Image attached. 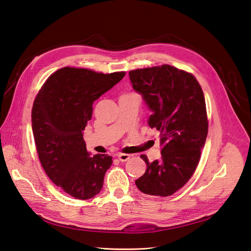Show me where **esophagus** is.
I'll list each match as a JSON object with an SVG mask.
<instances>
[{
  "instance_id": "34e87169",
  "label": "esophagus",
  "mask_w": 251,
  "mask_h": 251,
  "mask_svg": "<svg viewBox=\"0 0 251 251\" xmlns=\"http://www.w3.org/2000/svg\"><path fill=\"white\" fill-rule=\"evenodd\" d=\"M117 157H118V159H119L120 161H126L127 159H130L131 155L125 154V153H120V154H118V155H117Z\"/></svg>"
}]
</instances>
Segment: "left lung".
Listing matches in <instances>:
<instances>
[{"label": "left lung", "mask_w": 251, "mask_h": 251, "mask_svg": "<svg viewBox=\"0 0 251 251\" xmlns=\"http://www.w3.org/2000/svg\"><path fill=\"white\" fill-rule=\"evenodd\" d=\"M128 76L152 112L148 125L160 132L161 146L159 159L141 156L147 170L135 184L149 195H172L191 178L205 146L204 93L193 75L167 64L131 71Z\"/></svg>", "instance_id": "left-lung-1"}]
</instances>
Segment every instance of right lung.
I'll return each mask as SVG.
<instances>
[{
  "label": "right lung",
  "instance_id": "1",
  "mask_svg": "<svg viewBox=\"0 0 251 251\" xmlns=\"http://www.w3.org/2000/svg\"><path fill=\"white\" fill-rule=\"evenodd\" d=\"M126 75L64 67L46 80L33 102L31 127L40 162L53 184L77 200L103 186L112 156L87 152L83 131L93 103Z\"/></svg>",
  "mask_w": 251,
  "mask_h": 251
}]
</instances>
